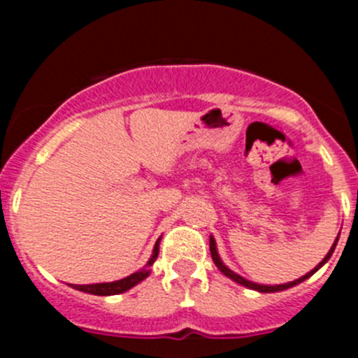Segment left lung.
Masks as SVG:
<instances>
[{
    "mask_svg": "<svg viewBox=\"0 0 358 358\" xmlns=\"http://www.w3.org/2000/svg\"><path fill=\"white\" fill-rule=\"evenodd\" d=\"M337 240H339V236H337ZM337 240H335V243H334V245H331V249H330V251H328V255L324 256V258H322V262L317 265V267L312 268L310 273H306L305 276H301V278H299V280H294V281H290V283H283V285H260V283H252V281L245 280V278H242V276H240V274L233 273V271H231V268L227 267V265H224V262L220 260V256H218V252H217V243H215L213 236H210V251H211V258H213L215 265H217L218 271H220V273H222L224 276L231 278V280L236 281V283H240V285L248 287V289L258 290V292H280V290H287V289H290V287H294V285H299L301 281L308 280V278L312 276V274H314L315 271H319V268H321L322 265L327 264V262L330 260V256L334 255V249H335V245H337Z\"/></svg>",
    "mask_w": 358,
    "mask_h": 358,
    "instance_id": "obj_1",
    "label": "left lung"
}]
</instances>
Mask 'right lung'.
<instances>
[{
    "label": "right lung",
    "instance_id": "add662e5",
    "mask_svg": "<svg viewBox=\"0 0 358 358\" xmlns=\"http://www.w3.org/2000/svg\"><path fill=\"white\" fill-rule=\"evenodd\" d=\"M159 240L157 238L156 245H154V252H152L150 260L147 262V267H143L138 273L131 274V276L123 278V280L118 281H110V283H94V285H75L73 289L80 290V292H87V294H94V296H115V294H122L127 292L129 289H132L134 285H138L140 281H143L145 278L150 274L148 267H150L154 262H156L157 255H159Z\"/></svg>",
    "mask_w": 358,
    "mask_h": 358
}]
</instances>
